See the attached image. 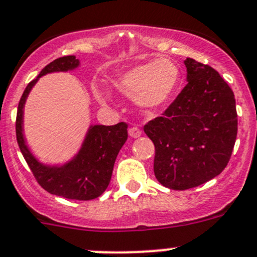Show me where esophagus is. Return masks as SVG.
<instances>
[{"instance_id": "obj_1", "label": "esophagus", "mask_w": 257, "mask_h": 257, "mask_svg": "<svg viewBox=\"0 0 257 257\" xmlns=\"http://www.w3.org/2000/svg\"><path fill=\"white\" fill-rule=\"evenodd\" d=\"M142 134V131H141L140 128H137V126H132L131 129H129V136H131L132 138H138Z\"/></svg>"}]
</instances>
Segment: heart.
Listing matches in <instances>:
<instances>
[{"label": "heart", "instance_id": "heart-1", "mask_svg": "<svg viewBox=\"0 0 257 257\" xmlns=\"http://www.w3.org/2000/svg\"><path fill=\"white\" fill-rule=\"evenodd\" d=\"M180 83L179 68L168 59L133 66L114 79V87L120 93L136 97L142 107L156 108L168 102ZM101 101H107V94L96 91Z\"/></svg>", "mask_w": 257, "mask_h": 257}]
</instances>
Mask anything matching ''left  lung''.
<instances>
[{
    "mask_svg": "<svg viewBox=\"0 0 257 257\" xmlns=\"http://www.w3.org/2000/svg\"><path fill=\"white\" fill-rule=\"evenodd\" d=\"M187 85L143 126L155 145L156 179L175 191L206 183L228 165L237 138L234 93L211 66L186 59Z\"/></svg>",
    "mask_w": 257,
    "mask_h": 257,
    "instance_id": "8db88e82",
    "label": "left lung"
}]
</instances>
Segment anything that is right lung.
Masks as SVG:
<instances>
[{
  "instance_id": "add662e5",
  "label": "right lung",
  "mask_w": 257,
  "mask_h": 257,
  "mask_svg": "<svg viewBox=\"0 0 257 257\" xmlns=\"http://www.w3.org/2000/svg\"><path fill=\"white\" fill-rule=\"evenodd\" d=\"M78 66L79 60L75 59V56L59 57L45 66L38 77L27 85L18 106L16 140L28 166L43 189L50 192L51 195L69 200L88 201L100 197L107 188L117 154L128 138V124L91 125L77 156L61 166H48L39 163L25 145L23 134L25 100L37 80L45 74L73 70Z\"/></svg>"
}]
</instances>
